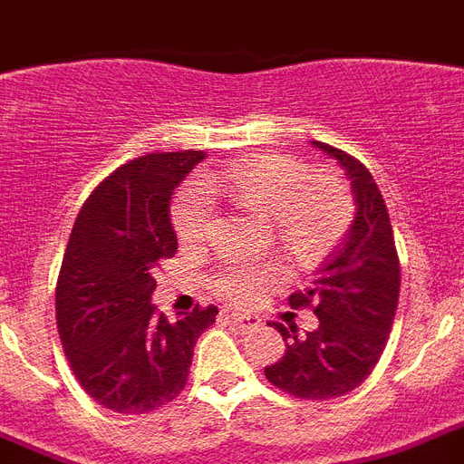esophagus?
I'll return each mask as SVG.
<instances>
[{
  "label": "esophagus",
  "mask_w": 464,
  "mask_h": 464,
  "mask_svg": "<svg viewBox=\"0 0 464 464\" xmlns=\"http://www.w3.org/2000/svg\"><path fill=\"white\" fill-rule=\"evenodd\" d=\"M227 319H229V324H235V326L241 328V331L260 326L258 316H251V314H237V312H229Z\"/></svg>",
  "instance_id": "34e87169"
}]
</instances>
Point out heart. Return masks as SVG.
<instances>
[{
    "mask_svg": "<svg viewBox=\"0 0 464 464\" xmlns=\"http://www.w3.org/2000/svg\"><path fill=\"white\" fill-rule=\"evenodd\" d=\"M225 194L241 211L272 220L293 256L314 260L338 246L354 220V201L334 173H307L298 160L267 154L206 176L173 206V227L188 244L206 239L213 223L211 197ZM281 279L276 265H235L216 276V291L232 303H248Z\"/></svg>",
    "mask_w": 464,
    "mask_h": 464,
    "instance_id": "b5f03b06",
    "label": "heart"
}]
</instances>
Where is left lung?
<instances>
[{"label":"left lung","instance_id":"left-lung-1","mask_svg":"<svg viewBox=\"0 0 464 464\" xmlns=\"http://www.w3.org/2000/svg\"><path fill=\"white\" fill-rule=\"evenodd\" d=\"M312 145L345 169L356 216L312 286L288 298L293 310L310 307L319 328L298 338L295 328L276 324L286 354L265 368V375L291 397L324 401L362 385L378 363L397 314L401 270L390 213L373 176L352 154L326 142Z\"/></svg>","mask_w":464,"mask_h":464}]
</instances>
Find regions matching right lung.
<instances>
[{"instance_id":"obj_1","label":"right lung","mask_w":464,"mask_h":464,"mask_svg":"<svg viewBox=\"0 0 464 464\" xmlns=\"http://www.w3.org/2000/svg\"><path fill=\"white\" fill-rule=\"evenodd\" d=\"M199 150L121 164L84 201L55 284V324L74 378L114 413L157 411L183 392L194 345L218 307L169 322L154 310V270L176 256L169 206Z\"/></svg>"}]
</instances>
